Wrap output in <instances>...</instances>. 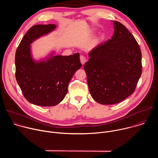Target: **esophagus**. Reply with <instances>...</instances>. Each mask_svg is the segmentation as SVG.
Wrapping results in <instances>:
<instances>
[{"instance_id":"34e87169","label":"esophagus","mask_w":158,"mask_h":158,"mask_svg":"<svg viewBox=\"0 0 158 158\" xmlns=\"http://www.w3.org/2000/svg\"><path fill=\"white\" fill-rule=\"evenodd\" d=\"M80 60H81V62L82 65H84L85 62H86V59H85V57L84 56H80Z\"/></svg>"}]
</instances>
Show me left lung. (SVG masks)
Returning <instances> with one entry per match:
<instances>
[{
  "mask_svg": "<svg viewBox=\"0 0 158 158\" xmlns=\"http://www.w3.org/2000/svg\"><path fill=\"white\" fill-rule=\"evenodd\" d=\"M112 38L89 53L84 65L93 98L98 103H119L136 87L142 73V55L132 34L119 22L112 21Z\"/></svg>",
  "mask_w": 158,
  "mask_h": 158,
  "instance_id": "obj_1",
  "label": "left lung"
}]
</instances>
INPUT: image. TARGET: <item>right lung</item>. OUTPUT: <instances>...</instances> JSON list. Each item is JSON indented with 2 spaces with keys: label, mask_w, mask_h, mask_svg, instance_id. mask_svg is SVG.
Masks as SVG:
<instances>
[{
  "label": "right lung",
  "mask_w": 158,
  "mask_h": 158,
  "mask_svg": "<svg viewBox=\"0 0 158 158\" xmlns=\"http://www.w3.org/2000/svg\"><path fill=\"white\" fill-rule=\"evenodd\" d=\"M56 27L55 24L35 25L24 36L15 57V78L25 98L40 106H54L65 98L73 75L82 65L79 53L62 56L51 54L46 59H32L31 44Z\"/></svg>",
  "instance_id": "add662e5"
}]
</instances>
